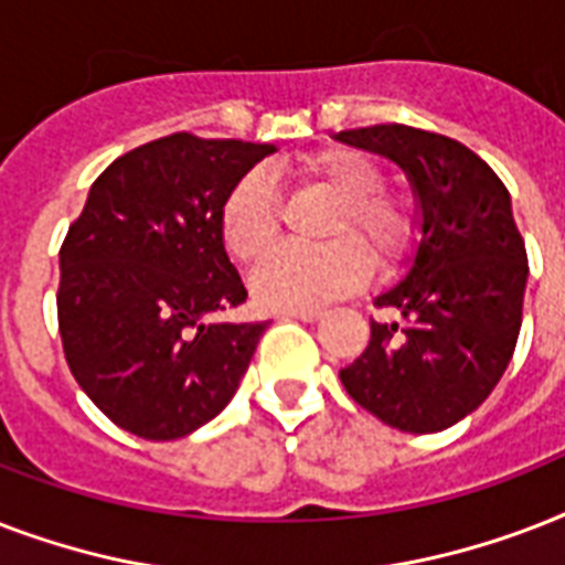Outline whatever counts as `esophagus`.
I'll list each match as a JSON object with an SVG mask.
<instances>
[{
  "label": "esophagus",
  "mask_w": 565,
  "mask_h": 565,
  "mask_svg": "<svg viewBox=\"0 0 565 565\" xmlns=\"http://www.w3.org/2000/svg\"><path fill=\"white\" fill-rule=\"evenodd\" d=\"M281 317L301 319V322H317V319L322 317V310L319 308H290V310H281Z\"/></svg>",
  "instance_id": "1"
}]
</instances>
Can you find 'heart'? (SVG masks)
<instances>
[{"label": "heart", "instance_id": "heart-1", "mask_svg": "<svg viewBox=\"0 0 565 565\" xmlns=\"http://www.w3.org/2000/svg\"><path fill=\"white\" fill-rule=\"evenodd\" d=\"M292 175L334 195L322 246H281L252 275V292L266 308H319L361 290L372 273L395 269L419 243V207L411 195L384 188L381 163L361 149L328 146L292 163ZM281 193L264 170L239 175L222 199L220 234L231 257L255 264L278 237Z\"/></svg>", "mask_w": 565, "mask_h": 565}]
</instances>
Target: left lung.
<instances>
[{
	"mask_svg": "<svg viewBox=\"0 0 565 565\" xmlns=\"http://www.w3.org/2000/svg\"><path fill=\"white\" fill-rule=\"evenodd\" d=\"M340 140L398 163L422 207L411 273L375 299L398 322L372 319L370 345L340 381L390 428H451L499 384L522 328L527 252L510 193L490 163L437 131L386 122Z\"/></svg>",
	"mask_w": 565,
	"mask_h": 565,
	"instance_id": "obj_1",
	"label": "left lung"
}]
</instances>
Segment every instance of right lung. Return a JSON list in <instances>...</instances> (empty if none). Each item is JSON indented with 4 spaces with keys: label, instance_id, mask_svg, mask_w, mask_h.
Masks as SVG:
<instances>
[{
    "label": "right lung",
    "instance_id": "1",
    "mask_svg": "<svg viewBox=\"0 0 565 565\" xmlns=\"http://www.w3.org/2000/svg\"><path fill=\"white\" fill-rule=\"evenodd\" d=\"M273 143L175 131L93 181L61 246L57 331L90 402L122 430L179 439L231 402L266 322H222L246 301L220 207Z\"/></svg>",
    "mask_w": 565,
    "mask_h": 565
}]
</instances>
